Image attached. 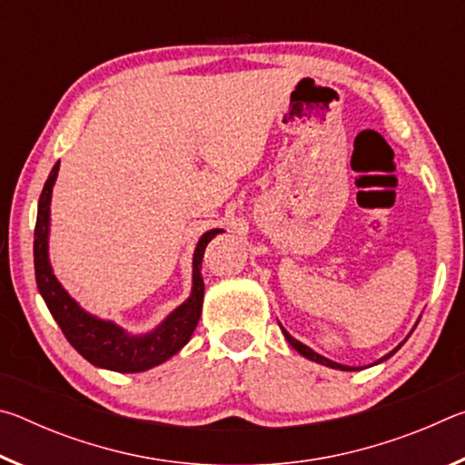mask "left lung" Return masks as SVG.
Instances as JSON below:
<instances>
[{"label": "left lung", "mask_w": 465, "mask_h": 465, "mask_svg": "<svg viewBox=\"0 0 465 465\" xmlns=\"http://www.w3.org/2000/svg\"><path fill=\"white\" fill-rule=\"evenodd\" d=\"M281 330H282V334H285V338H287V341H289V344L293 346V349H295L297 352H302L303 357H308L310 361H316V363H322V365H326V367H332V369H342V371H355V367H344V365H341V363H334V361H330V359H326V357L318 355V352H313V351L310 349V346H305V344H302V342H299V341H295V338L291 336V334L287 332V330L282 328V326H281ZM400 346H402V344H400ZM400 346H398V349H400ZM398 349H396V351H398ZM396 351H391L390 355H385L383 359H380V363H381V361L388 359V357H391L393 352H396Z\"/></svg>", "instance_id": "8db88e82"}]
</instances>
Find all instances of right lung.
Returning a JSON list of instances; mask_svg holds the SVG:
<instances>
[{
    "mask_svg": "<svg viewBox=\"0 0 465 465\" xmlns=\"http://www.w3.org/2000/svg\"><path fill=\"white\" fill-rule=\"evenodd\" d=\"M59 172V162L54 163L45 188L38 199V215L35 227V274L36 285L45 299L46 308L57 320L59 328L69 341V344L90 361L92 365L110 369L121 373H137L152 369L168 361L172 355L183 349L193 336L196 322L201 318L204 281L201 274V264L207 243L223 230H211L196 243L193 258V293L186 302L174 310L157 326L153 332L143 336H131L113 322L98 320L85 313L77 305L67 291L54 279L49 264V204L54 178Z\"/></svg>",
    "mask_w": 465,
    "mask_h": 465,
    "instance_id": "1",
    "label": "right lung"
}]
</instances>
